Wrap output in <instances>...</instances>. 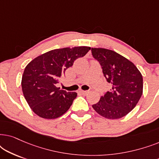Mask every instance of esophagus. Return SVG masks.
<instances>
[{
	"label": "esophagus",
	"instance_id": "esophagus-1",
	"mask_svg": "<svg viewBox=\"0 0 159 159\" xmlns=\"http://www.w3.org/2000/svg\"><path fill=\"white\" fill-rule=\"evenodd\" d=\"M80 93H82V95H86V94H88V93H89V91L88 90H80Z\"/></svg>",
	"mask_w": 159,
	"mask_h": 159
}]
</instances>
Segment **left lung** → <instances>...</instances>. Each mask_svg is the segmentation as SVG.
Here are the masks:
<instances>
[{
  "label": "left lung",
  "instance_id": "left-lung-1",
  "mask_svg": "<svg viewBox=\"0 0 159 159\" xmlns=\"http://www.w3.org/2000/svg\"><path fill=\"white\" fill-rule=\"evenodd\" d=\"M112 88L92 106L101 116L120 119L135 107L143 94V76L133 63L111 50L91 49Z\"/></svg>",
  "mask_w": 159,
  "mask_h": 159
}]
</instances>
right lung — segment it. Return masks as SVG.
Returning a JSON list of instances; mask_svg holds the SVG:
<instances>
[{"mask_svg":"<svg viewBox=\"0 0 159 159\" xmlns=\"http://www.w3.org/2000/svg\"><path fill=\"white\" fill-rule=\"evenodd\" d=\"M90 47L55 49L34 58L25 67L21 79L22 92L28 105L41 118L53 119L65 114L77 97L56 87L65 71L83 57Z\"/></svg>","mask_w":159,"mask_h":159,"instance_id":"1","label":"right lung"}]
</instances>
